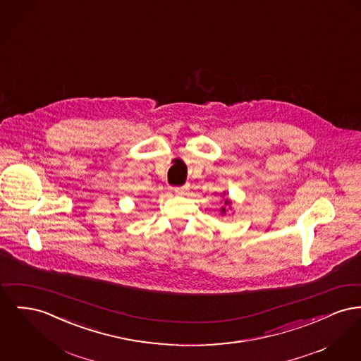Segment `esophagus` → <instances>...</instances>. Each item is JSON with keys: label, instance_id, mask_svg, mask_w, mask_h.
<instances>
[{"label": "esophagus", "instance_id": "1", "mask_svg": "<svg viewBox=\"0 0 361 361\" xmlns=\"http://www.w3.org/2000/svg\"><path fill=\"white\" fill-rule=\"evenodd\" d=\"M185 192H187L185 187H176L174 188V193H177V195H185Z\"/></svg>", "mask_w": 361, "mask_h": 361}]
</instances>
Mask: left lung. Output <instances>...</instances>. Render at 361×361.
Here are the masks:
<instances>
[{
    "mask_svg": "<svg viewBox=\"0 0 361 361\" xmlns=\"http://www.w3.org/2000/svg\"><path fill=\"white\" fill-rule=\"evenodd\" d=\"M225 204H226V206H229V204H231V202L226 199V200H225ZM221 212H222V214H224V212H225V209H222Z\"/></svg>",
    "mask_w": 361,
    "mask_h": 361,
    "instance_id": "left-lung-1",
    "label": "left lung"
}]
</instances>
